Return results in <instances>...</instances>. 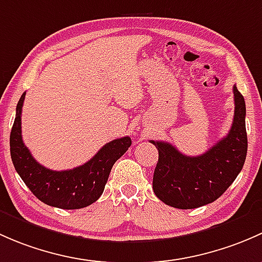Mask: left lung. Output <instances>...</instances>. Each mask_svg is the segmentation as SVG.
<instances>
[{
  "label": "left lung",
  "instance_id": "left-lung-1",
  "mask_svg": "<svg viewBox=\"0 0 262 262\" xmlns=\"http://www.w3.org/2000/svg\"><path fill=\"white\" fill-rule=\"evenodd\" d=\"M233 96L230 132L203 155H183L169 142L151 140L159 151L152 189L161 202L179 209L206 206L220 198L242 170L247 154L246 104L236 85Z\"/></svg>",
  "mask_w": 262,
  "mask_h": 262
}]
</instances>
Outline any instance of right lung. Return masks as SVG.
Here are the masks:
<instances>
[{
	"instance_id": "right-lung-1",
	"label": "right lung",
	"mask_w": 262,
	"mask_h": 262,
	"mask_svg": "<svg viewBox=\"0 0 262 262\" xmlns=\"http://www.w3.org/2000/svg\"><path fill=\"white\" fill-rule=\"evenodd\" d=\"M25 93L17 106L10 135V151L13 166L37 199L48 206L61 209H79L94 203L104 190L113 164L131 146L128 136L112 140L90 161L71 170L55 171L40 165L21 135V112Z\"/></svg>"
}]
</instances>
